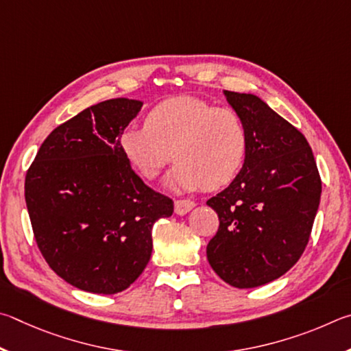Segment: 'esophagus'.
Wrapping results in <instances>:
<instances>
[{"mask_svg": "<svg viewBox=\"0 0 351 351\" xmlns=\"http://www.w3.org/2000/svg\"><path fill=\"white\" fill-rule=\"evenodd\" d=\"M194 206H195V204L193 200H176L174 202V211H176V214H179V216H183V214L189 213Z\"/></svg>", "mask_w": 351, "mask_h": 351, "instance_id": "1", "label": "esophagus"}]
</instances>
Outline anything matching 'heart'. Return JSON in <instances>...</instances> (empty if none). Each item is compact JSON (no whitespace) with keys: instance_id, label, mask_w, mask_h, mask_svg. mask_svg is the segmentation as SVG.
Returning <instances> with one entry per match:
<instances>
[{"instance_id":"1","label":"heart","mask_w":351,"mask_h":351,"mask_svg":"<svg viewBox=\"0 0 351 351\" xmlns=\"http://www.w3.org/2000/svg\"><path fill=\"white\" fill-rule=\"evenodd\" d=\"M121 151L141 177L156 179L172 158L166 186L179 191L219 189L241 172L248 152L247 126L236 110L197 97L158 103L145 126L121 134Z\"/></svg>"}]
</instances>
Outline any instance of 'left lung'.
<instances>
[{
	"label": "left lung",
	"instance_id": "8db88e82",
	"mask_svg": "<svg viewBox=\"0 0 351 351\" xmlns=\"http://www.w3.org/2000/svg\"><path fill=\"white\" fill-rule=\"evenodd\" d=\"M248 131V152L236 179L206 202L219 230L206 247L226 284L254 288L279 279L302 256L322 183L308 141L253 94L223 90Z\"/></svg>",
	"mask_w": 351,
	"mask_h": 351
}]
</instances>
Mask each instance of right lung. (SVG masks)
I'll return each mask as SVG.
<instances>
[{
  "label": "right lung",
  "mask_w": 351,
  "mask_h": 351,
  "mask_svg": "<svg viewBox=\"0 0 351 351\" xmlns=\"http://www.w3.org/2000/svg\"><path fill=\"white\" fill-rule=\"evenodd\" d=\"M141 106L112 98L82 110L47 135L26 174L36 245L83 291L115 294L137 280L151 259L154 223L174 211L121 151V134Z\"/></svg>",
  "instance_id": "obj_1"
}]
</instances>
